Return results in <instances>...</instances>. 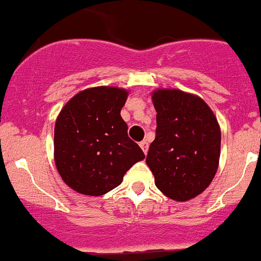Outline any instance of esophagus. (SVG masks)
I'll use <instances>...</instances> for the list:
<instances>
[{
  "instance_id": "obj_1",
  "label": "esophagus",
  "mask_w": 261,
  "mask_h": 261,
  "mask_svg": "<svg viewBox=\"0 0 261 261\" xmlns=\"http://www.w3.org/2000/svg\"><path fill=\"white\" fill-rule=\"evenodd\" d=\"M139 146H141L142 151H143L144 154H146L147 151H148V142H147V141H142L141 143H139Z\"/></svg>"
}]
</instances>
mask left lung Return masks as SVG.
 Here are the masks:
<instances>
[{"instance_id":"1","label":"left lung","mask_w":261,"mask_h":261,"mask_svg":"<svg viewBox=\"0 0 261 261\" xmlns=\"http://www.w3.org/2000/svg\"><path fill=\"white\" fill-rule=\"evenodd\" d=\"M156 138L146 162L157 189L176 202L202 194L212 182L221 154V128L198 95L177 89L152 91Z\"/></svg>"}]
</instances>
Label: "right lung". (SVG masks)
I'll return each mask as SVG.
<instances>
[{
  "instance_id": "right-lung-1",
  "label": "right lung",
  "mask_w": 261,
  "mask_h": 261,
  "mask_svg": "<svg viewBox=\"0 0 261 261\" xmlns=\"http://www.w3.org/2000/svg\"><path fill=\"white\" fill-rule=\"evenodd\" d=\"M129 91L117 86L82 90L66 102L54 125V162L74 192L104 195L144 159L120 117Z\"/></svg>"
}]
</instances>
